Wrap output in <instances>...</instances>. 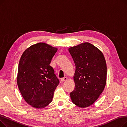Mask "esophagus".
I'll list each match as a JSON object with an SVG mask.
<instances>
[{"label":"esophagus","instance_id":"34e87169","mask_svg":"<svg viewBox=\"0 0 127 127\" xmlns=\"http://www.w3.org/2000/svg\"><path fill=\"white\" fill-rule=\"evenodd\" d=\"M67 80V77H64L63 78H62L61 79V80L62 82H64V81H65L66 80Z\"/></svg>","mask_w":127,"mask_h":127}]
</instances>
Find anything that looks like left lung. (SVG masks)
I'll use <instances>...</instances> for the list:
<instances>
[{
    "label": "left lung",
    "mask_w": 127,
    "mask_h": 127,
    "mask_svg": "<svg viewBox=\"0 0 127 127\" xmlns=\"http://www.w3.org/2000/svg\"><path fill=\"white\" fill-rule=\"evenodd\" d=\"M76 65L74 90L70 93L72 102L80 108L94 103L106 84L107 68L102 52L89 43L69 48Z\"/></svg>",
    "instance_id": "obj_1"
}]
</instances>
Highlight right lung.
Returning <instances> with one entry per match:
<instances>
[{
	"label": "right lung",
	"mask_w": 127,
	"mask_h": 127,
	"mask_svg": "<svg viewBox=\"0 0 127 127\" xmlns=\"http://www.w3.org/2000/svg\"><path fill=\"white\" fill-rule=\"evenodd\" d=\"M58 49L39 43L27 49L18 65L17 82L25 100L33 107L42 109L51 101L59 84L55 70L49 65Z\"/></svg>",
	"instance_id": "right-lung-1"
}]
</instances>
